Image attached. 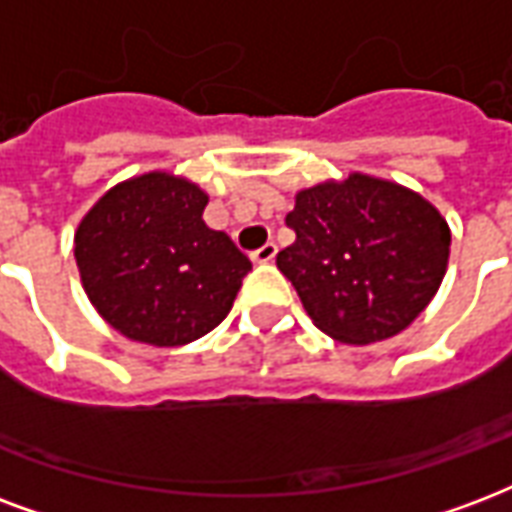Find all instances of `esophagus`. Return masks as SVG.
Returning a JSON list of instances; mask_svg holds the SVG:
<instances>
[{
	"label": "esophagus",
	"mask_w": 512,
	"mask_h": 512,
	"mask_svg": "<svg viewBox=\"0 0 512 512\" xmlns=\"http://www.w3.org/2000/svg\"><path fill=\"white\" fill-rule=\"evenodd\" d=\"M274 257H276V244H263L260 249L252 252V260H255V263H271Z\"/></svg>",
	"instance_id": "34e87169"
}]
</instances>
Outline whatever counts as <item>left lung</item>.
<instances>
[{
    "mask_svg": "<svg viewBox=\"0 0 512 512\" xmlns=\"http://www.w3.org/2000/svg\"><path fill=\"white\" fill-rule=\"evenodd\" d=\"M295 241L276 255L306 314L344 344L391 339L437 295L450 227L429 200L350 173L301 189L287 214Z\"/></svg>",
    "mask_w": 512,
    "mask_h": 512,
    "instance_id": "8db88e82",
    "label": "left lung"
}]
</instances>
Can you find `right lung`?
I'll list each match as a JSON object with an SVG mask.
<instances>
[{
    "mask_svg": "<svg viewBox=\"0 0 512 512\" xmlns=\"http://www.w3.org/2000/svg\"><path fill=\"white\" fill-rule=\"evenodd\" d=\"M208 195L162 170L108 189L75 230L83 290L132 342L179 347L230 312L249 257L203 222Z\"/></svg>",
    "mask_w": 512,
    "mask_h": 512,
    "instance_id": "add662e5",
    "label": "right lung"
}]
</instances>
